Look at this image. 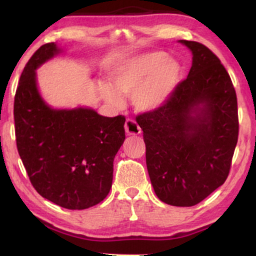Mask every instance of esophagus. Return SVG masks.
Returning a JSON list of instances; mask_svg holds the SVG:
<instances>
[{"mask_svg": "<svg viewBox=\"0 0 256 256\" xmlns=\"http://www.w3.org/2000/svg\"><path fill=\"white\" fill-rule=\"evenodd\" d=\"M124 128H125V132L128 133V136H138V134L141 133L140 126H138L136 120L131 118L126 120Z\"/></svg>", "mask_w": 256, "mask_h": 256, "instance_id": "esophagus-1", "label": "esophagus"}]
</instances>
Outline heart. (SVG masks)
<instances>
[{"instance_id":"heart-1","label":"heart","mask_w":256,"mask_h":256,"mask_svg":"<svg viewBox=\"0 0 256 256\" xmlns=\"http://www.w3.org/2000/svg\"><path fill=\"white\" fill-rule=\"evenodd\" d=\"M182 68L164 52H150L122 64L112 76L110 84L102 86V94L116 107L123 105L120 94L133 97L138 112H154L166 104L178 86Z\"/></svg>"}]
</instances>
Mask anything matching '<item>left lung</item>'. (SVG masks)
Returning a JSON list of instances; mask_svg holds the SVG:
<instances>
[{
	"instance_id": "1",
	"label": "left lung",
	"mask_w": 256,
	"mask_h": 256,
	"mask_svg": "<svg viewBox=\"0 0 256 256\" xmlns=\"http://www.w3.org/2000/svg\"><path fill=\"white\" fill-rule=\"evenodd\" d=\"M180 42L193 54L188 78L162 108L136 122L159 200L192 206L227 180L240 124L235 88L220 60L201 42Z\"/></svg>"
}]
</instances>
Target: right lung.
<instances>
[{
	"label": "right lung",
	"mask_w": 256,
	"mask_h": 256,
	"mask_svg": "<svg viewBox=\"0 0 256 256\" xmlns=\"http://www.w3.org/2000/svg\"><path fill=\"white\" fill-rule=\"evenodd\" d=\"M58 53L54 42L40 46L21 73L14 108L16 148L42 198L66 209L82 210L110 193L112 162L125 140V118L47 105L38 92L34 71Z\"/></svg>",
	"instance_id": "obj_1"
}]
</instances>
